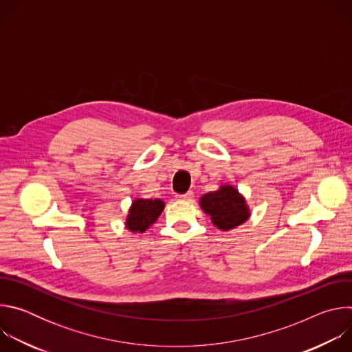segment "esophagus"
I'll use <instances>...</instances> for the list:
<instances>
[{
    "label": "esophagus",
    "instance_id": "esophagus-1",
    "mask_svg": "<svg viewBox=\"0 0 352 352\" xmlns=\"http://www.w3.org/2000/svg\"><path fill=\"white\" fill-rule=\"evenodd\" d=\"M193 192L192 190H189V192H186V193H184V195H177V199L178 200H190L192 197H193Z\"/></svg>",
    "mask_w": 352,
    "mask_h": 352
}]
</instances>
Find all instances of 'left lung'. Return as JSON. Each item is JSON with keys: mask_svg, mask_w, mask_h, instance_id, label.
Returning a JSON list of instances; mask_svg holds the SVG:
<instances>
[{"mask_svg": "<svg viewBox=\"0 0 352 352\" xmlns=\"http://www.w3.org/2000/svg\"><path fill=\"white\" fill-rule=\"evenodd\" d=\"M200 208L221 231L243 224L250 216L245 197L232 185H221L219 190L205 193L200 197Z\"/></svg>", "mask_w": 352, "mask_h": 352, "instance_id": "8db88e82", "label": "left lung"}]
</instances>
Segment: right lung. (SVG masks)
Wrapping results in <instances>:
<instances>
[{
	"label": "right lung",
	"mask_w": 352,
	"mask_h": 352,
	"mask_svg": "<svg viewBox=\"0 0 352 352\" xmlns=\"http://www.w3.org/2000/svg\"><path fill=\"white\" fill-rule=\"evenodd\" d=\"M163 210L164 202L162 199H136L126 217V228L132 232H144L156 223Z\"/></svg>",
	"instance_id": "add662e5"
}]
</instances>
